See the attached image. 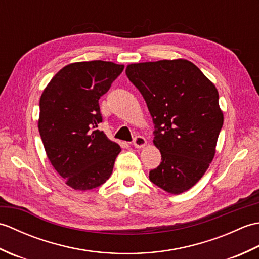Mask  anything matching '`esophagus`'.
<instances>
[{
  "label": "esophagus",
  "mask_w": 259,
  "mask_h": 259,
  "mask_svg": "<svg viewBox=\"0 0 259 259\" xmlns=\"http://www.w3.org/2000/svg\"><path fill=\"white\" fill-rule=\"evenodd\" d=\"M133 145H134L136 148H138V149H141V148H144V147L147 145V140H146V138H144V137L137 136L136 138L134 139Z\"/></svg>",
  "instance_id": "obj_1"
}]
</instances>
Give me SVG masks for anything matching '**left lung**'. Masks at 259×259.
Returning <instances> with one entry per match:
<instances>
[{
  "label": "left lung",
  "mask_w": 259,
  "mask_h": 259,
  "mask_svg": "<svg viewBox=\"0 0 259 259\" xmlns=\"http://www.w3.org/2000/svg\"><path fill=\"white\" fill-rule=\"evenodd\" d=\"M125 74L155 123L153 145L162 161L149 179L169 194L189 190L212 161L224 123L216 87L185 59L131 63Z\"/></svg>",
  "instance_id": "obj_1"
}]
</instances>
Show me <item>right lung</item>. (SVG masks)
<instances>
[{
    "mask_svg": "<svg viewBox=\"0 0 259 259\" xmlns=\"http://www.w3.org/2000/svg\"><path fill=\"white\" fill-rule=\"evenodd\" d=\"M123 64L84 61L65 65L40 98L38 131L48 159L74 190H90L110 178L121 148L98 130L99 99L123 71Z\"/></svg>",
    "mask_w": 259,
    "mask_h": 259,
    "instance_id": "obj_1",
    "label": "right lung"
}]
</instances>
